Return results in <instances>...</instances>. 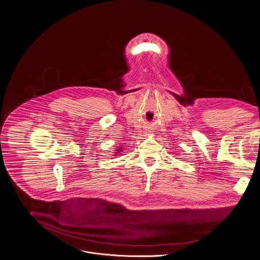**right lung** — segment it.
Listing matches in <instances>:
<instances>
[{
    "label": "right lung",
    "instance_id": "add662e5",
    "mask_svg": "<svg viewBox=\"0 0 260 260\" xmlns=\"http://www.w3.org/2000/svg\"><path fill=\"white\" fill-rule=\"evenodd\" d=\"M121 149H122V147H120V148H118L117 150H116V153H119V151H121Z\"/></svg>",
    "mask_w": 260,
    "mask_h": 260
}]
</instances>
